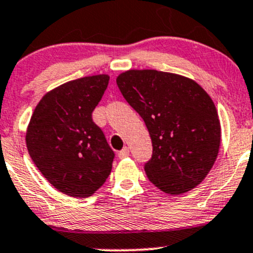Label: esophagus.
Returning <instances> with one entry per match:
<instances>
[{
	"label": "esophagus",
	"mask_w": 253,
	"mask_h": 253,
	"mask_svg": "<svg viewBox=\"0 0 253 253\" xmlns=\"http://www.w3.org/2000/svg\"><path fill=\"white\" fill-rule=\"evenodd\" d=\"M129 155V149L127 147H125L124 149L120 150L119 152V158L120 159H125V158H127Z\"/></svg>",
	"instance_id": "1"
}]
</instances>
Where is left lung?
<instances>
[{"instance_id": "8db88e82", "label": "left lung", "mask_w": 253, "mask_h": 253, "mask_svg": "<svg viewBox=\"0 0 253 253\" xmlns=\"http://www.w3.org/2000/svg\"><path fill=\"white\" fill-rule=\"evenodd\" d=\"M116 83L152 138L144 167L150 182L169 195L200 185L220 147V121L209 94L193 79L157 70L125 71Z\"/></svg>"}]
</instances>
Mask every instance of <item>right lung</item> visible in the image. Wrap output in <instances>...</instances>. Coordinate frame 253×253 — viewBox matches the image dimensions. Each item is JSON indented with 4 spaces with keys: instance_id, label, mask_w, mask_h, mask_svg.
<instances>
[{
    "instance_id": "add662e5",
    "label": "right lung",
    "mask_w": 253,
    "mask_h": 253,
    "mask_svg": "<svg viewBox=\"0 0 253 253\" xmlns=\"http://www.w3.org/2000/svg\"><path fill=\"white\" fill-rule=\"evenodd\" d=\"M109 75L78 78L47 91L30 117L28 153L48 182L71 197L95 193L110 175L114 152L91 119Z\"/></svg>"
}]
</instances>
